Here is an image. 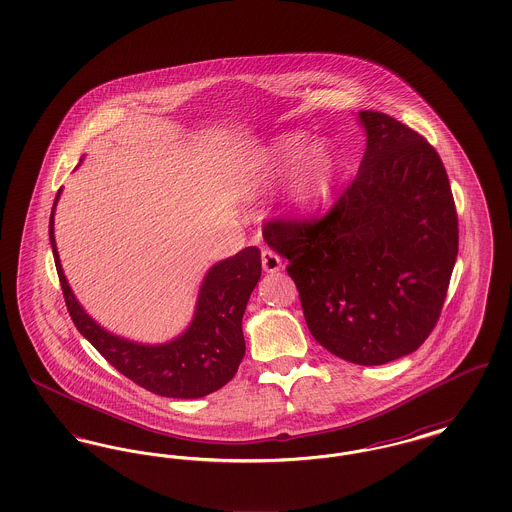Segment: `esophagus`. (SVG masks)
<instances>
[{
  "label": "esophagus",
  "instance_id": "1",
  "mask_svg": "<svg viewBox=\"0 0 512 512\" xmlns=\"http://www.w3.org/2000/svg\"><path fill=\"white\" fill-rule=\"evenodd\" d=\"M261 263H263L265 272H278L282 268V259L272 249L261 251Z\"/></svg>",
  "mask_w": 512,
  "mask_h": 512
}]
</instances>
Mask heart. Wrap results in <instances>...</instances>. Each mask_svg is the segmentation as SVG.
Wrapping results in <instances>:
<instances>
[{
	"label": "heart",
	"instance_id": "b5f03b06",
	"mask_svg": "<svg viewBox=\"0 0 512 512\" xmlns=\"http://www.w3.org/2000/svg\"><path fill=\"white\" fill-rule=\"evenodd\" d=\"M309 142L301 134L280 136L267 153L263 178L290 171V205L299 213H311L326 201L338 172L336 155L324 146L307 149Z\"/></svg>",
	"mask_w": 512,
	"mask_h": 512
}]
</instances>
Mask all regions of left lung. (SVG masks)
I'll use <instances>...</instances> for the list:
<instances>
[{
	"mask_svg": "<svg viewBox=\"0 0 512 512\" xmlns=\"http://www.w3.org/2000/svg\"><path fill=\"white\" fill-rule=\"evenodd\" d=\"M355 180L320 219H270L313 338L355 365L416 351L438 324L459 251V220L438 151L403 122L361 111Z\"/></svg>",
	"mask_w": 512,
	"mask_h": 512,
	"instance_id": "left-lung-1",
	"label": "left lung"
}]
</instances>
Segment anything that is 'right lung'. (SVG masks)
I'll use <instances>...</instances> for the list:
<instances>
[{
    "instance_id": "add662e5",
    "label": "right lung",
    "mask_w": 512,
    "mask_h": 512,
    "mask_svg": "<svg viewBox=\"0 0 512 512\" xmlns=\"http://www.w3.org/2000/svg\"><path fill=\"white\" fill-rule=\"evenodd\" d=\"M49 242L67 311L76 330L90 341L103 359L144 390L161 397L197 399L228 384L245 355L242 318L249 295L261 278V251L251 245L211 268L201 284L194 320L176 340L142 345L109 334L78 305L59 263L53 238V211Z\"/></svg>"
}]
</instances>
